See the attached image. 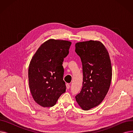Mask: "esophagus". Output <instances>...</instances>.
I'll list each match as a JSON object with an SVG mask.
<instances>
[{
	"label": "esophagus",
	"instance_id": "esophagus-1",
	"mask_svg": "<svg viewBox=\"0 0 133 133\" xmlns=\"http://www.w3.org/2000/svg\"><path fill=\"white\" fill-rule=\"evenodd\" d=\"M66 88L67 89H68L69 88H70V85H69V84H68V83H67L66 84Z\"/></svg>",
	"mask_w": 133,
	"mask_h": 133
}]
</instances>
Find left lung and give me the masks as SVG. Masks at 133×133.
Returning <instances> with one entry per match:
<instances>
[{
  "label": "left lung",
  "mask_w": 133,
  "mask_h": 133,
  "mask_svg": "<svg viewBox=\"0 0 133 133\" xmlns=\"http://www.w3.org/2000/svg\"><path fill=\"white\" fill-rule=\"evenodd\" d=\"M81 58L83 83L75 99L80 107L88 110L100 104L110 87L112 70L109 53L102 43L89 40L75 44Z\"/></svg>",
  "instance_id": "left-lung-1"
}]
</instances>
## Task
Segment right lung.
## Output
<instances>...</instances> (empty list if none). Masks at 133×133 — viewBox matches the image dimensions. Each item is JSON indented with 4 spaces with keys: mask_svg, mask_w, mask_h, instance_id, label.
<instances>
[{
    "mask_svg": "<svg viewBox=\"0 0 133 133\" xmlns=\"http://www.w3.org/2000/svg\"><path fill=\"white\" fill-rule=\"evenodd\" d=\"M71 44L67 40L49 39L39 47L30 61V91L34 100L42 107L54 106L66 92L62 65Z\"/></svg>",
    "mask_w": 133,
    "mask_h": 133,
    "instance_id": "obj_1",
    "label": "right lung"
}]
</instances>
